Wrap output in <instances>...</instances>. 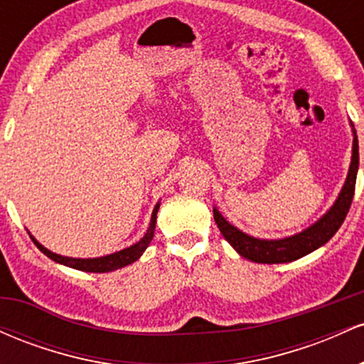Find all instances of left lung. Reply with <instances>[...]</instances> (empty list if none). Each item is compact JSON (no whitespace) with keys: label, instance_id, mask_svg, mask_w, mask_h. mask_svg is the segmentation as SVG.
<instances>
[{"label":"left lung","instance_id":"obj_1","mask_svg":"<svg viewBox=\"0 0 364 364\" xmlns=\"http://www.w3.org/2000/svg\"><path fill=\"white\" fill-rule=\"evenodd\" d=\"M353 124V123H350ZM353 157H350V166L348 178H346L344 186H342L336 203L330 207V210L315 224L310 225L298 235L284 237V240H258V237L245 235L243 231L229 224L228 220L220 215V212L214 208V219L219 231L223 232L229 245L236 250L246 260L257 263H287L304 255L315 252L316 248L323 246L327 241L339 231L348 215L350 203H353L354 188H356V174L359 166V147L356 129L353 128Z\"/></svg>","mask_w":364,"mask_h":364}]
</instances>
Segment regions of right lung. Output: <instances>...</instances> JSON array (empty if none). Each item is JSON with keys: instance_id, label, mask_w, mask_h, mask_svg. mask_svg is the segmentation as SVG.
<instances>
[{"instance_id": "obj_1", "label": "right lung", "mask_w": 364, "mask_h": 364, "mask_svg": "<svg viewBox=\"0 0 364 364\" xmlns=\"http://www.w3.org/2000/svg\"><path fill=\"white\" fill-rule=\"evenodd\" d=\"M157 210H159V203H157L156 207H154L152 219H150L147 232H145V236L141 237L139 243L132 245V246H129V248L121 250V252L106 255V257H99V258L61 257V255L53 253V252H49L48 248H44V246L41 245L34 236H31V240L34 241L37 248H39L41 252L46 255V257H49L54 262L61 263V265L72 267V269H77V270H83V272H97V274L112 272V270H118V269H121V267H127V265H129V263L139 260V258L141 257V253H144L145 250H147V246L150 245V241H152V237H154V231H156Z\"/></svg>"}]
</instances>
